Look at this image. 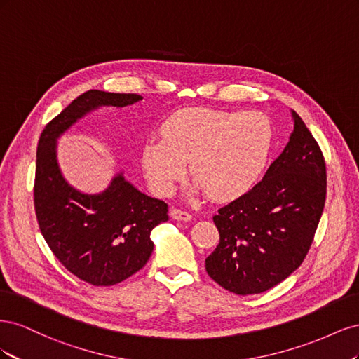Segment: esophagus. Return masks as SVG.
I'll list each match as a JSON object with an SVG mask.
<instances>
[{"instance_id": "1", "label": "esophagus", "mask_w": 359, "mask_h": 359, "mask_svg": "<svg viewBox=\"0 0 359 359\" xmlns=\"http://www.w3.org/2000/svg\"><path fill=\"white\" fill-rule=\"evenodd\" d=\"M170 215L175 220H182V222H190L191 220V214L186 210H180V208H172Z\"/></svg>"}]
</instances>
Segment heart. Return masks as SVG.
<instances>
[{"label": "heart", "mask_w": 359, "mask_h": 359, "mask_svg": "<svg viewBox=\"0 0 359 359\" xmlns=\"http://www.w3.org/2000/svg\"><path fill=\"white\" fill-rule=\"evenodd\" d=\"M273 139L264 114L190 107L163 123L160 139L144 145L142 163L149 186L161 196L173 191L189 163L194 189L212 201H231L253 187Z\"/></svg>", "instance_id": "1"}]
</instances>
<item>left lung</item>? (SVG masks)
Listing matches in <instances>:
<instances>
[{"mask_svg": "<svg viewBox=\"0 0 359 359\" xmlns=\"http://www.w3.org/2000/svg\"><path fill=\"white\" fill-rule=\"evenodd\" d=\"M289 144L262 181L222 206L212 220L219 245L205 259L208 276L236 295L277 286L306 259L327 199V163L293 112Z\"/></svg>", "mask_w": 359, "mask_h": 359, "instance_id": "1", "label": "left lung"}]
</instances>
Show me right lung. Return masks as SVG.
<instances>
[{
  "label": "right lung",
  "mask_w": 359,
  "mask_h": 359,
  "mask_svg": "<svg viewBox=\"0 0 359 359\" xmlns=\"http://www.w3.org/2000/svg\"><path fill=\"white\" fill-rule=\"evenodd\" d=\"M139 100V94L90 90L49 121L39 139L34 210L40 232L64 268L93 286L121 283L145 266L154 248L149 233L169 220V208L123 175L100 194L74 190L60 172L55 140L95 107H124Z\"/></svg>",
  "instance_id": "right-lung-1"
}]
</instances>
